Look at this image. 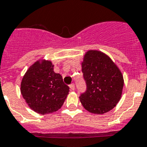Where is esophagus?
<instances>
[{
	"mask_svg": "<svg viewBox=\"0 0 147 147\" xmlns=\"http://www.w3.org/2000/svg\"><path fill=\"white\" fill-rule=\"evenodd\" d=\"M69 87L71 90H75V84H71L69 85Z\"/></svg>",
	"mask_w": 147,
	"mask_h": 147,
	"instance_id": "1",
	"label": "esophagus"
}]
</instances>
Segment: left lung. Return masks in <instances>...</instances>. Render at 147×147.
<instances>
[{
	"label": "left lung",
	"mask_w": 147,
	"mask_h": 147,
	"mask_svg": "<svg viewBox=\"0 0 147 147\" xmlns=\"http://www.w3.org/2000/svg\"><path fill=\"white\" fill-rule=\"evenodd\" d=\"M87 90L80 101L85 109L103 114L113 109L120 100L124 80L119 68L108 55L96 50L88 51L81 63Z\"/></svg>",
	"instance_id": "1"
}]
</instances>
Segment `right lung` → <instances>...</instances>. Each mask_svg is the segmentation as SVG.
<instances>
[{
	"label": "right lung",
	"instance_id": "right-lung-1",
	"mask_svg": "<svg viewBox=\"0 0 147 147\" xmlns=\"http://www.w3.org/2000/svg\"><path fill=\"white\" fill-rule=\"evenodd\" d=\"M69 92L61 75L54 71L50 60H37L24 74L21 92L30 108L40 114L60 109Z\"/></svg>",
	"mask_w": 147,
	"mask_h": 147
}]
</instances>
